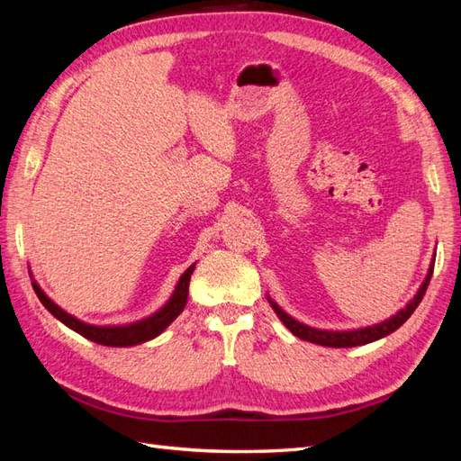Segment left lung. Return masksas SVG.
<instances>
[{"label":"left lung","mask_w":461,"mask_h":461,"mask_svg":"<svg viewBox=\"0 0 461 461\" xmlns=\"http://www.w3.org/2000/svg\"><path fill=\"white\" fill-rule=\"evenodd\" d=\"M432 271H434V259H432V263H429L428 276L422 281V285H420L414 299H410L406 303V307L400 309L396 315H393L386 321L376 322V325H372V327H362V329L325 330V329H315V327L303 325V322H299V321L293 319L291 315H287V312L283 311L276 301H271V297H267V301H269V305L273 307V311L277 312V317L281 319L283 325H285L293 332V335L303 339V340L315 342V345H321V347H332V348L360 347V345H368V342H375L382 337H386V335H390V332H394L398 327L404 325V322L410 319V315H412L416 307L420 305V301H422L424 293L428 289V283H429V279H432Z\"/></svg>","instance_id":"left-lung-1"}]
</instances>
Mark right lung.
Wrapping results in <instances>:
<instances>
[{"mask_svg": "<svg viewBox=\"0 0 461 461\" xmlns=\"http://www.w3.org/2000/svg\"><path fill=\"white\" fill-rule=\"evenodd\" d=\"M194 266H190L182 273V277L176 285L172 297L162 309L152 312L150 317L140 319L136 322H129V325H89V322H83L77 317H73L71 312L63 311L57 305L55 301L49 299L45 295V291L37 285V281H33V289L37 293L39 301L43 303V307L51 312L55 319H59L67 325L68 329H73L75 332H79L85 339H89L96 345H104V347H134V345H142V342L150 340L154 337H158L164 329L170 325V322L180 315L185 307V301H188V287H190V277L194 273Z\"/></svg>", "mask_w": 461, "mask_h": 461, "instance_id": "obj_1", "label": "right lung"}]
</instances>
